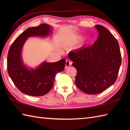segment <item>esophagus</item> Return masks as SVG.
I'll return each mask as SVG.
<instances>
[{"label": "esophagus", "instance_id": "obj_1", "mask_svg": "<svg viewBox=\"0 0 130 130\" xmlns=\"http://www.w3.org/2000/svg\"><path fill=\"white\" fill-rule=\"evenodd\" d=\"M71 65V62H70L69 60H67L66 61V62H65V68H67L68 67H69Z\"/></svg>", "mask_w": 130, "mask_h": 130}]
</instances>
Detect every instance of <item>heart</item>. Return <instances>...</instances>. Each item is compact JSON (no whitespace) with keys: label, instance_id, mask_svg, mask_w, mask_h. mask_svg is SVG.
I'll return each mask as SVG.
<instances>
[{"label":"heart","instance_id":"1","mask_svg":"<svg viewBox=\"0 0 130 130\" xmlns=\"http://www.w3.org/2000/svg\"><path fill=\"white\" fill-rule=\"evenodd\" d=\"M81 38H80V39H81ZM78 41V40H75V41H73V42H70L69 43V44H68V45L69 46H72L73 45H74V43H76V42H77V41Z\"/></svg>","mask_w":130,"mask_h":130}]
</instances>
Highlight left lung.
Here are the masks:
<instances>
[{"mask_svg":"<svg viewBox=\"0 0 130 130\" xmlns=\"http://www.w3.org/2000/svg\"><path fill=\"white\" fill-rule=\"evenodd\" d=\"M99 37L93 46L77 49L69 57L77 70L75 84L88 94H96L113 84L121 64L118 41L106 28L95 26Z\"/></svg>","mask_w":130,"mask_h":130,"instance_id":"1","label":"left lung"}]
</instances>
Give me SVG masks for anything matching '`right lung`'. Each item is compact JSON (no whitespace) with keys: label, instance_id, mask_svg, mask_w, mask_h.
Instances as JSON below:
<instances>
[{"label":"right lung","instance_id":"1","mask_svg":"<svg viewBox=\"0 0 130 130\" xmlns=\"http://www.w3.org/2000/svg\"><path fill=\"white\" fill-rule=\"evenodd\" d=\"M52 32V26L46 23L30 27L16 38L8 51V73L16 87L27 95L39 96L46 94L53 87L56 74L64 70L65 59L55 62L43 61L35 68L27 67L23 62L22 51L28 38L47 37Z\"/></svg>","mask_w":130,"mask_h":130}]
</instances>
